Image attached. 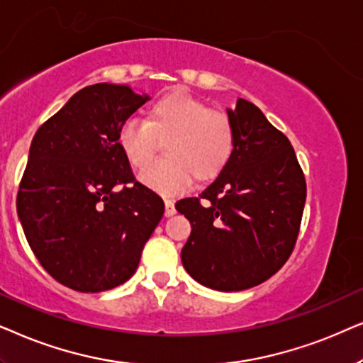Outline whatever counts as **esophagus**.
<instances>
[{
  "label": "esophagus",
  "mask_w": 363,
  "mask_h": 363,
  "mask_svg": "<svg viewBox=\"0 0 363 363\" xmlns=\"http://www.w3.org/2000/svg\"><path fill=\"white\" fill-rule=\"evenodd\" d=\"M164 204H166V212H164L166 217H171L176 214V207H174V202L171 199H164Z\"/></svg>",
  "instance_id": "1"
}]
</instances>
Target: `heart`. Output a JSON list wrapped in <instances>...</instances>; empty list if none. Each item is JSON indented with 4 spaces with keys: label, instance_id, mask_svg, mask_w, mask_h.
I'll list each match as a JSON object with an SVG mask.
<instances>
[{
    "label": "heart",
    "instance_id": "heart-1",
    "mask_svg": "<svg viewBox=\"0 0 363 363\" xmlns=\"http://www.w3.org/2000/svg\"><path fill=\"white\" fill-rule=\"evenodd\" d=\"M167 140V160L141 172L144 184L164 196L179 194L192 182H209L224 171L234 151V128L194 96L171 91L149 106L146 121L129 119L118 134L119 149L133 167L144 169Z\"/></svg>",
    "mask_w": 363,
    "mask_h": 363
}]
</instances>
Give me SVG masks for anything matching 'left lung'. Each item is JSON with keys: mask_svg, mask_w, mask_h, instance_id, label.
<instances>
[{"mask_svg": "<svg viewBox=\"0 0 363 363\" xmlns=\"http://www.w3.org/2000/svg\"><path fill=\"white\" fill-rule=\"evenodd\" d=\"M234 128L229 164L199 194L176 209L191 222L181 250L187 274L222 292L259 286L287 262L306 206V177L286 134L257 106L227 109Z\"/></svg>", "mask_w": 363, "mask_h": 363, "instance_id": "8db88e82", "label": "left lung"}]
</instances>
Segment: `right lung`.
<instances>
[{
  "instance_id": "right-lung-1",
  "label": "right lung",
  "mask_w": 363,
  "mask_h": 363,
  "mask_svg": "<svg viewBox=\"0 0 363 363\" xmlns=\"http://www.w3.org/2000/svg\"><path fill=\"white\" fill-rule=\"evenodd\" d=\"M147 99L125 84L86 86L31 141L18 217L40 264L72 291L131 279L162 219V199L136 181L118 144L121 125Z\"/></svg>"
}]
</instances>
